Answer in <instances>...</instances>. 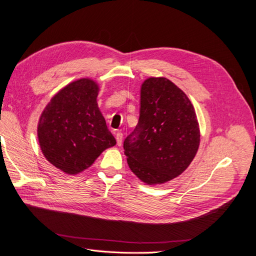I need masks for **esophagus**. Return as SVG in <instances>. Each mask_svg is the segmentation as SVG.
I'll use <instances>...</instances> for the list:
<instances>
[{
	"mask_svg": "<svg viewBox=\"0 0 256 256\" xmlns=\"http://www.w3.org/2000/svg\"><path fill=\"white\" fill-rule=\"evenodd\" d=\"M115 138H116V142H118V145L120 146L122 142V134L120 131H118V132L115 134Z\"/></svg>",
	"mask_w": 256,
	"mask_h": 256,
	"instance_id": "esophagus-1",
	"label": "esophagus"
}]
</instances>
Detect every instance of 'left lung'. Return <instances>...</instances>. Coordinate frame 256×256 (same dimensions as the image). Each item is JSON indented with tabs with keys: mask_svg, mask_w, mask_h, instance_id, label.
<instances>
[{
	"mask_svg": "<svg viewBox=\"0 0 256 256\" xmlns=\"http://www.w3.org/2000/svg\"><path fill=\"white\" fill-rule=\"evenodd\" d=\"M198 145V122L187 95L166 78L145 80L138 122L124 141L131 171L145 184L166 182L189 166Z\"/></svg>",
	"mask_w": 256,
	"mask_h": 256,
	"instance_id": "obj_1",
	"label": "left lung"
}]
</instances>
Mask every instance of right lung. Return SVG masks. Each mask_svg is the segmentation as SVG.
I'll return each mask as SVG.
<instances>
[{
	"mask_svg": "<svg viewBox=\"0 0 256 256\" xmlns=\"http://www.w3.org/2000/svg\"><path fill=\"white\" fill-rule=\"evenodd\" d=\"M98 85L90 79L68 84L54 96L38 122L44 156L66 174L90 168L116 144L97 104Z\"/></svg>",
	"mask_w": 256,
	"mask_h": 256,
	"instance_id": "obj_1",
	"label": "right lung"
}]
</instances>
